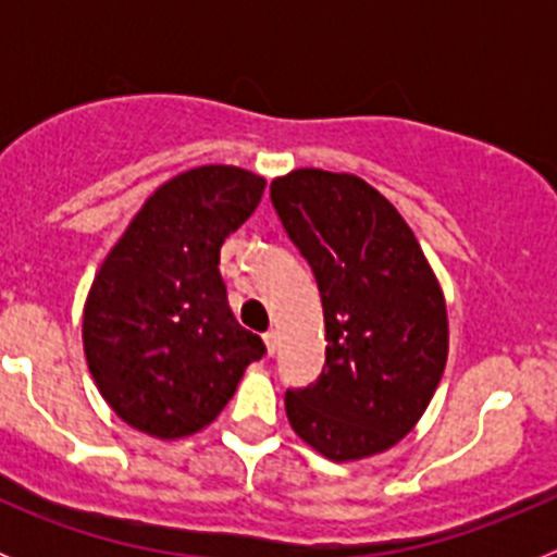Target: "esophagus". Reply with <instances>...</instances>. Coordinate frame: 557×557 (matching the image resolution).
I'll return each mask as SVG.
<instances>
[{
    "label": "esophagus",
    "mask_w": 557,
    "mask_h": 557,
    "mask_svg": "<svg viewBox=\"0 0 557 557\" xmlns=\"http://www.w3.org/2000/svg\"><path fill=\"white\" fill-rule=\"evenodd\" d=\"M264 348H268L270 357L278 351V332H273V329H270V332H264Z\"/></svg>",
    "instance_id": "1"
}]
</instances>
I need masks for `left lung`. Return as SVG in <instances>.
I'll use <instances>...</instances> for the list:
<instances>
[{"label": "left lung", "mask_w": 557, "mask_h": 557, "mask_svg": "<svg viewBox=\"0 0 557 557\" xmlns=\"http://www.w3.org/2000/svg\"><path fill=\"white\" fill-rule=\"evenodd\" d=\"M284 231L321 289L326 366L287 391L295 435L334 462L396 446L424 416L449 354L446 301L396 206L348 172L270 184Z\"/></svg>", "instance_id": "1"}]
</instances>
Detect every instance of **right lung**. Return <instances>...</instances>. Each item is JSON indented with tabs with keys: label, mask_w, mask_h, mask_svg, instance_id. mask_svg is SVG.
I'll return each instance as SVG.
<instances>
[{
	"label": "right lung",
	"mask_w": 557,
	"mask_h": 557,
	"mask_svg": "<svg viewBox=\"0 0 557 557\" xmlns=\"http://www.w3.org/2000/svg\"><path fill=\"white\" fill-rule=\"evenodd\" d=\"M262 191V175L239 166L181 172L145 200L95 275L83 309L86 362L133 430L195 435L262 359V337L236 323L220 275L225 236Z\"/></svg>",
	"instance_id": "1"
}]
</instances>
